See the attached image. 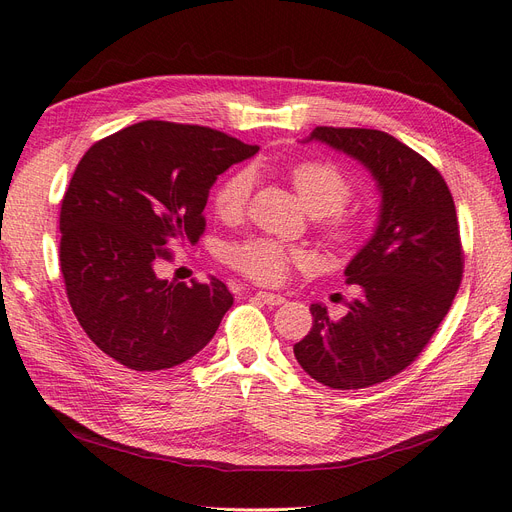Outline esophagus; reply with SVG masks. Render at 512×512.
Wrapping results in <instances>:
<instances>
[{"label": "esophagus", "mask_w": 512, "mask_h": 512, "mask_svg": "<svg viewBox=\"0 0 512 512\" xmlns=\"http://www.w3.org/2000/svg\"><path fill=\"white\" fill-rule=\"evenodd\" d=\"M255 299L263 301V304H268V306H280V304H285V297L276 295V293H266V291L255 293Z\"/></svg>", "instance_id": "obj_1"}]
</instances>
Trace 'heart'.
<instances>
[{
	"mask_svg": "<svg viewBox=\"0 0 512 512\" xmlns=\"http://www.w3.org/2000/svg\"><path fill=\"white\" fill-rule=\"evenodd\" d=\"M287 177L299 202L316 217H324L320 232L333 246H352L361 236V223L342 208L350 202L354 187L342 168L325 160H297L287 168ZM251 196V173L244 168L223 177L213 189V211L223 221H236L244 215ZM227 263L259 285H278L285 280L289 266L304 261L297 249L270 238H249L227 249Z\"/></svg>",
	"mask_w": 512,
	"mask_h": 512,
	"instance_id": "b5f03b06",
	"label": "heart"
}]
</instances>
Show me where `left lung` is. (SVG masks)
<instances>
[{"label": "left lung", "mask_w": 512, "mask_h": 512, "mask_svg": "<svg viewBox=\"0 0 512 512\" xmlns=\"http://www.w3.org/2000/svg\"><path fill=\"white\" fill-rule=\"evenodd\" d=\"M310 139L371 170L382 213L373 238L346 268V282L361 295L337 320L312 304V329L293 352L320 384L369 388L407 369L453 304L464 274L456 204L439 170L388 132L316 126Z\"/></svg>", "instance_id": "1"}]
</instances>
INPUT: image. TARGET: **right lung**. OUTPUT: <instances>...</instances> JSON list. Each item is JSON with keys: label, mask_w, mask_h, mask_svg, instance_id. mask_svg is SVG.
Instances as JSON below:
<instances>
[{"label": "right lung", "mask_w": 512, "mask_h": 512, "mask_svg": "<svg viewBox=\"0 0 512 512\" xmlns=\"http://www.w3.org/2000/svg\"><path fill=\"white\" fill-rule=\"evenodd\" d=\"M257 149L208 126L145 120L86 151L61 202L59 261L75 318L113 361L160 371L211 342L230 289L158 270L204 234L217 175Z\"/></svg>", "instance_id": "obj_1"}]
</instances>
